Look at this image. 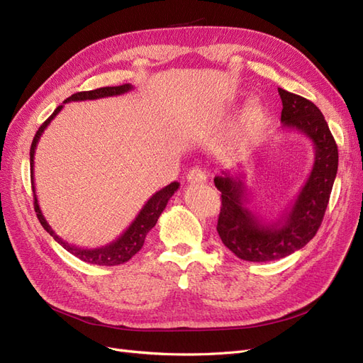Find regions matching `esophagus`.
I'll return each instance as SVG.
<instances>
[{
	"label": "esophagus",
	"mask_w": 363,
	"mask_h": 363,
	"mask_svg": "<svg viewBox=\"0 0 363 363\" xmlns=\"http://www.w3.org/2000/svg\"><path fill=\"white\" fill-rule=\"evenodd\" d=\"M186 179H188V182L191 183H201V182H206V174L200 168H192L188 172V175H186Z\"/></svg>",
	"instance_id": "esophagus-1"
}]
</instances>
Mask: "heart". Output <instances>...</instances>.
Masks as SVG:
<instances>
[{"mask_svg": "<svg viewBox=\"0 0 363 363\" xmlns=\"http://www.w3.org/2000/svg\"><path fill=\"white\" fill-rule=\"evenodd\" d=\"M260 106L259 103H252L250 107H248V119L251 121H257L259 116H260Z\"/></svg>", "mask_w": 363, "mask_h": 363, "instance_id": "b5f03b06", "label": "heart"}]
</instances>
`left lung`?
I'll return each instance as SVG.
<instances>
[{"instance_id": "left-lung-1", "label": "left lung", "mask_w": 363, "mask_h": 363, "mask_svg": "<svg viewBox=\"0 0 363 363\" xmlns=\"http://www.w3.org/2000/svg\"><path fill=\"white\" fill-rule=\"evenodd\" d=\"M279 95L283 127L309 138L315 150L312 171L289 211L274 223L262 221L245 206L248 199L242 174L223 171L213 179L221 192L218 235L230 251L248 262L283 259L309 242L323 223L337 172V145L320 108L281 87Z\"/></svg>"}]
</instances>
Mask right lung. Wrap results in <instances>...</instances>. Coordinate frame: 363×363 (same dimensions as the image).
Returning <instances> with one entry per match:
<instances>
[{
	"label": "right lung",
	"mask_w": 363,
	"mask_h": 363,
	"mask_svg": "<svg viewBox=\"0 0 363 363\" xmlns=\"http://www.w3.org/2000/svg\"><path fill=\"white\" fill-rule=\"evenodd\" d=\"M133 89V86L130 83L121 84V86H107V87H100V89L95 91H86V92H77L74 95H71L69 98L63 101V104H67L69 101H84V100H98V98H104V96H115V95H123L127 94ZM63 104L59 106L56 111L52 112V115L43 123L39 130L36 131L35 139L31 142V148H30V177H31V188H33V195H35V212L38 215L39 223L42 224V227L47 230V232L54 238L56 242H59L65 250L69 251L71 255H74L75 257L82 259L83 262L92 263V265H100V267H115V265H121L127 260H130L133 257L136 252L142 248L145 242V238L148 235L150 230L156 225L159 216L162 215V212L167 207L168 201L171 196L174 195V192L179 189L180 183L172 182L171 184L164 186L163 189L157 191L151 199L145 203V206L140 208V212L138 213V216L135 218V221L128 225V228L125 232L121 235L118 239H115L113 242L107 244L104 247L100 248H79L75 245H69L68 242H65L62 238H59L54 230L50 227V224L47 223V219L43 218L42 211L38 203V196H36V189H35V152H36V147L38 142L42 136L43 131L50 125L51 121L56 118V115L63 108Z\"/></svg>",
	"instance_id": "1"
}]
</instances>
